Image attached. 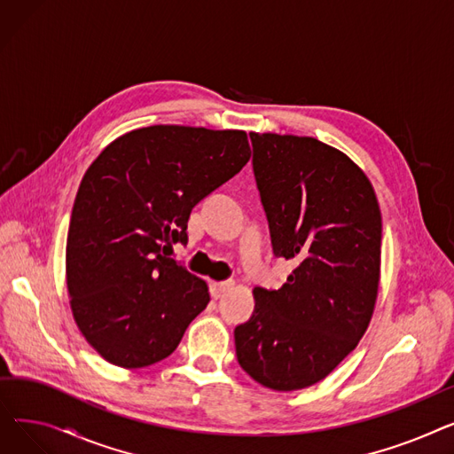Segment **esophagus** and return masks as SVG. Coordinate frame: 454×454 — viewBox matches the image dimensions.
Segmentation results:
<instances>
[{
  "mask_svg": "<svg viewBox=\"0 0 454 454\" xmlns=\"http://www.w3.org/2000/svg\"><path fill=\"white\" fill-rule=\"evenodd\" d=\"M231 281H211L209 283V293L213 298H221L223 293H226L231 287Z\"/></svg>",
  "mask_w": 454,
  "mask_h": 454,
  "instance_id": "esophagus-1",
  "label": "esophagus"
}]
</instances>
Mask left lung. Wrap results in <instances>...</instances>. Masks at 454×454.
Instances as JSON below:
<instances>
[{"mask_svg": "<svg viewBox=\"0 0 454 454\" xmlns=\"http://www.w3.org/2000/svg\"><path fill=\"white\" fill-rule=\"evenodd\" d=\"M274 255L294 259L283 287L254 289L233 331L241 368L278 392L307 388L363 339L380 274V209L366 175L315 137L250 134Z\"/></svg>", "mask_w": 454, "mask_h": 454, "instance_id": "1", "label": "left lung"}]
</instances>
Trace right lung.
Listing matches in <instances>:
<instances>
[{
	"label": "right lung",
	"instance_id": "1",
	"mask_svg": "<svg viewBox=\"0 0 454 454\" xmlns=\"http://www.w3.org/2000/svg\"><path fill=\"white\" fill-rule=\"evenodd\" d=\"M243 130L154 125L117 137L79 185L66 245L74 318L105 361H163L200 315L204 279L167 257L187 243V221L250 160Z\"/></svg>",
	"mask_w": 454,
	"mask_h": 454
}]
</instances>
